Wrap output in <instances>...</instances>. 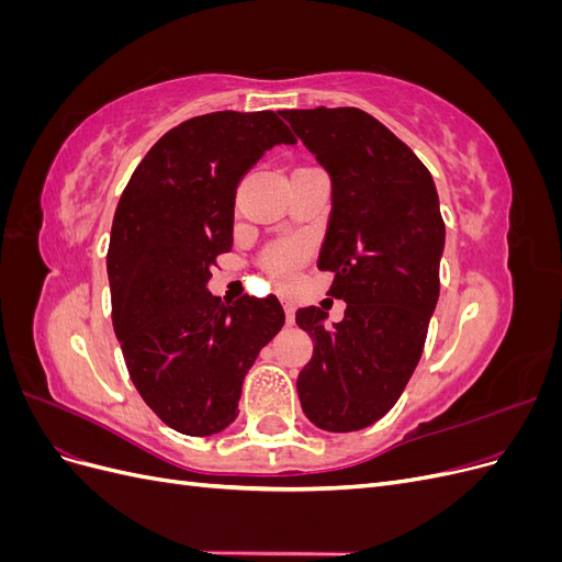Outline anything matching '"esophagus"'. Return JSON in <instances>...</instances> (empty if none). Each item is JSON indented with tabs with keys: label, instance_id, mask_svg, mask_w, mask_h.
<instances>
[{
	"label": "esophagus",
	"instance_id": "1",
	"mask_svg": "<svg viewBox=\"0 0 562 562\" xmlns=\"http://www.w3.org/2000/svg\"><path fill=\"white\" fill-rule=\"evenodd\" d=\"M281 302H283V310H285V321L293 323L295 321V304H293V300L291 297H281Z\"/></svg>",
	"mask_w": 562,
	"mask_h": 562
}]
</instances>
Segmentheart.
<instances>
[{
  "instance_id": "1",
  "label": "heart",
  "mask_w": 562,
  "mask_h": 562,
  "mask_svg": "<svg viewBox=\"0 0 562 562\" xmlns=\"http://www.w3.org/2000/svg\"><path fill=\"white\" fill-rule=\"evenodd\" d=\"M300 260H302V250L297 246H274L262 255V265L269 271V277L277 283L291 281Z\"/></svg>"
}]
</instances>
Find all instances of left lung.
I'll use <instances>...</instances> for the list:
<instances>
[{
  "instance_id": "1",
  "label": "left lung",
  "mask_w": 562,
  "mask_h": 562,
  "mask_svg": "<svg viewBox=\"0 0 562 562\" xmlns=\"http://www.w3.org/2000/svg\"><path fill=\"white\" fill-rule=\"evenodd\" d=\"M330 173L333 211L318 269L345 318L318 307L295 321L314 339L297 378L304 415L323 431H359L384 417L419 363L440 291L446 223L429 168L359 108L283 110Z\"/></svg>"
}]
</instances>
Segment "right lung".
<instances>
[{
    "label": "right lung",
    "instance_id": "add662e5",
    "mask_svg": "<svg viewBox=\"0 0 562 562\" xmlns=\"http://www.w3.org/2000/svg\"><path fill=\"white\" fill-rule=\"evenodd\" d=\"M297 143L277 112H211L178 124L135 168L114 213L112 323L143 401L184 436L223 431L241 384L283 328L274 295L227 304L206 291L232 248L236 187L274 145Z\"/></svg>",
    "mask_w": 562,
    "mask_h": 562
}]
</instances>
